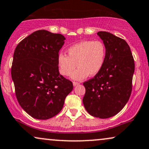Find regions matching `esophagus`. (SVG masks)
<instances>
[{
    "label": "esophagus",
    "instance_id": "1",
    "mask_svg": "<svg viewBox=\"0 0 149 149\" xmlns=\"http://www.w3.org/2000/svg\"><path fill=\"white\" fill-rule=\"evenodd\" d=\"M73 86H76L77 85H78L79 83H78V82H73Z\"/></svg>",
    "mask_w": 149,
    "mask_h": 149
}]
</instances>
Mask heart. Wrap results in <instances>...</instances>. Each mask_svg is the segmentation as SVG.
Instances as JSON below:
<instances>
[{
	"label": "heart",
	"instance_id": "heart-1",
	"mask_svg": "<svg viewBox=\"0 0 149 149\" xmlns=\"http://www.w3.org/2000/svg\"><path fill=\"white\" fill-rule=\"evenodd\" d=\"M106 48L100 40H84L72 45L67 49V56H58L59 72L69 76L77 66L78 68L71 75V78L82 80L88 76L94 77L100 72L104 64Z\"/></svg>",
	"mask_w": 149,
	"mask_h": 149
}]
</instances>
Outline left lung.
Returning a JSON list of instances; mask_svg holds the SVG:
<instances>
[{
  "mask_svg": "<svg viewBox=\"0 0 149 149\" xmlns=\"http://www.w3.org/2000/svg\"><path fill=\"white\" fill-rule=\"evenodd\" d=\"M97 34L106 48L105 61L100 72L83 83L86 92L82 102L91 116L105 119L118 113L129 100L135 63L125 40L107 31Z\"/></svg>",
  "mask_w": 149,
  "mask_h": 149,
  "instance_id": "obj_1",
  "label": "left lung"
}]
</instances>
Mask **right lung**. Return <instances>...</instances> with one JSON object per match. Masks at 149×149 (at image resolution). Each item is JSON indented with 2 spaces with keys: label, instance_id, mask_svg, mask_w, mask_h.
<instances>
[{
  "label": "right lung",
  "instance_id": "obj_1",
  "mask_svg": "<svg viewBox=\"0 0 149 149\" xmlns=\"http://www.w3.org/2000/svg\"><path fill=\"white\" fill-rule=\"evenodd\" d=\"M65 38L38 30L24 38L14 51L12 78L18 103L38 120H47L63 109L73 84L60 74L58 52Z\"/></svg>",
  "mask_w": 149,
  "mask_h": 149
}]
</instances>
